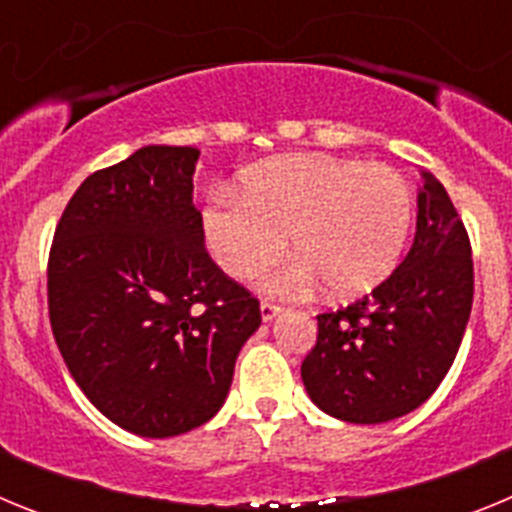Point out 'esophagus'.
<instances>
[{
    "instance_id": "obj_1",
    "label": "esophagus",
    "mask_w": 512,
    "mask_h": 512,
    "mask_svg": "<svg viewBox=\"0 0 512 512\" xmlns=\"http://www.w3.org/2000/svg\"><path fill=\"white\" fill-rule=\"evenodd\" d=\"M279 312H282V305H279V302H274V300L261 302V318L264 320H271L274 315H279Z\"/></svg>"
}]
</instances>
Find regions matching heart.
<instances>
[{"mask_svg": "<svg viewBox=\"0 0 512 512\" xmlns=\"http://www.w3.org/2000/svg\"><path fill=\"white\" fill-rule=\"evenodd\" d=\"M413 225V192L384 164L284 156L243 174L241 194L217 189L202 212L212 259L235 279L269 269L287 248L302 259L274 287L318 274L330 295L356 297L390 277Z\"/></svg>", "mask_w": 512, "mask_h": 512, "instance_id": "obj_1", "label": "heart"}]
</instances>
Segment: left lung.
<instances>
[{
  "mask_svg": "<svg viewBox=\"0 0 512 512\" xmlns=\"http://www.w3.org/2000/svg\"><path fill=\"white\" fill-rule=\"evenodd\" d=\"M413 248L372 295L318 315L302 382L320 410L387 423L423 405L467 330L474 297L469 233L436 176L423 174Z\"/></svg>",
  "mask_w": 512,
  "mask_h": 512,
  "instance_id": "1",
  "label": "left lung"
}]
</instances>
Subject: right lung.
Masks as SVG:
<instances>
[{
  "mask_svg": "<svg viewBox=\"0 0 512 512\" xmlns=\"http://www.w3.org/2000/svg\"><path fill=\"white\" fill-rule=\"evenodd\" d=\"M192 146H146L87 176L48 256V315L94 408L138 436L207 423L261 325L259 297L205 248Z\"/></svg>",
  "mask_w": 512,
  "mask_h": 512,
  "instance_id": "1",
  "label": "right lung"
}]
</instances>
